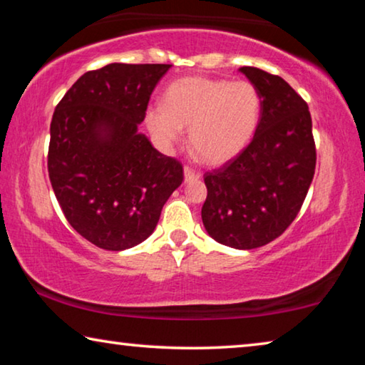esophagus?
<instances>
[{
    "label": "esophagus",
    "mask_w": 365,
    "mask_h": 365,
    "mask_svg": "<svg viewBox=\"0 0 365 365\" xmlns=\"http://www.w3.org/2000/svg\"><path fill=\"white\" fill-rule=\"evenodd\" d=\"M197 178H200V174H197V172H195L193 169H190V168H185L183 169V180H185V183H193V182H196Z\"/></svg>",
    "instance_id": "esophagus-1"
}]
</instances>
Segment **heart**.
<instances>
[{
  "label": "heart",
  "mask_w": 365,
  "mask_h": 365,
  "mask_svg": "<svg viewBox=\"0 0 365 365\" xmlns=\"http://www.w3.org/2000/svg\"><path fill=\"white\" fill-rule=\"evenodd\" d=\"M259 113L261 98L246 80L187 77L169 85L164 106L146 108L145 123L168 148L178 143L183 128H188V145L195 156L207 164H224L248 146Z\"/></svg>",
  "instance_id": "heart-1"
}]
</instances>
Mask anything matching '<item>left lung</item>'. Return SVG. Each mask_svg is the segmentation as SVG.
<instances>
[{
  "instance_id": "1",
  "label": "left lung",
  "mask_w": 365,
  "mask_h": 365,
  "mask_svg": "<svg viewBox=\"0 0 365 365\" xmlns=\"http://www.w3.org/2000/svg\"><path fill=\"white\" fill-rule=\"evenodd\" d=\"M256 86L261 113L251 143L207 172L201 219L207 235L235 250H255L287 230L316 170V145L306 101L279 76L240 67Z\"/></svg>"
}]
</instances>
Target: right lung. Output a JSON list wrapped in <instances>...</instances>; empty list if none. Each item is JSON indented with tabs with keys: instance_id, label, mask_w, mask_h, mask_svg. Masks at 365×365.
I'll return each instance as SVG.
<instances>
[{
	"instance_id": "1",
	"label": "right lung",
	"mask_w": 365,
	"mask_h": 365,
	"mask_svg": "<svg viewBox=\"0 0 365 365\" xmlns=\"http://www.w3.org/2000/svg\"><path fill=\"white\" fill-rule=\"evenodd\" d=\"M170 64L113 63L83 73L56 106L48 172L61 209L90 243L123 251L150 237L183 169L138 125Z\"/></svg>"
}]
</instances>
